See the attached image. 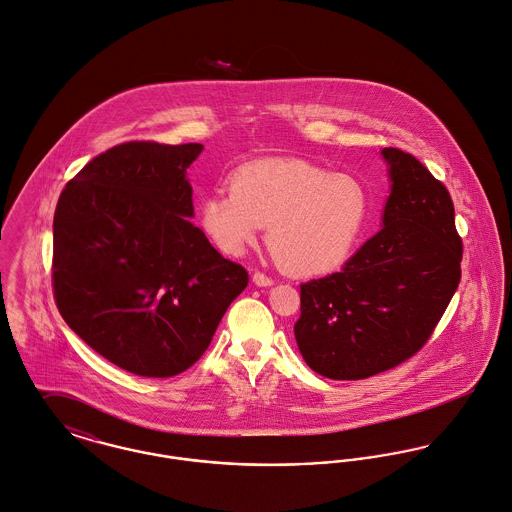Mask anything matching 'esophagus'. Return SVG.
I'll use <instances>...</instances> for the list:
<instances>
[{
    "instance_id": "34e87169",
    "label": "esophagus",
    "mask_w": 512,
    "mask_h": 512,
    "mask_svg": "<svg viewBox=\"0 0 512 512\" xmlns=\"http://www.w3.org/2000/svg\"><path fill=\"white\" fill-rule=\"evenodd\" d=\"M253 283L257 284V286H271L275 281H273L269 275H265V273L257 271V273L253 275Z\"/></svg>"
}]
</instances>
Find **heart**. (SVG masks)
<instances>
[{
  "label": "heart",
  "mask_w": 512,
  "mask_h": 512,
  "mask_svg": "<svg viewBox=\"0 0 512 512\" xmlns=\"http://www.w3.org/2000/svg\"><path fill=\"white\" fill-rule=\"evenodd\" d=\"M371 216L367 186L300 159L245 165L200 204L208 237L228 255H241L261 229L277 263L292 275H324L341 267Z\"/></svg>",
  "instance_id": "heart-1"
}]
</instances>
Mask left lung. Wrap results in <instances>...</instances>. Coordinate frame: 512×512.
<instances>
[{"label":"left lung","mask_w":512,"mask_h":512,"mask_svg":"<svg viewBox=\"0 0 512 512\" xmlns=\"http://www.w3.org/2000/svg\"><path fill=\"white\" fill-rule=\"evenodd\" d=\"M381 153L393 180L383 228L340 273L300 284L294 338L308 367L328 379H367L418 353L461 279L448 188L410 153Z\"/></svg>","instance_id":"8db88e82"}]
</instances>
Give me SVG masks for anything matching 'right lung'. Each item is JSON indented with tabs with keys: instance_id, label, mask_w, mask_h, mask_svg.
<instances>
[{
	"instance_id": "add662e5",
	"label": "right lung",
	"mask_w": 512,
	"mask_h": 512,
	"mask_svg": "<svg viewBox=\"0 0 512 512\" xmlns=\"http://www.w3.org/2000/svg\"><path fill=\"white\" fill-rule=\"evenodd\" d=\"M200 143L129 141L92 159L58 198L53 290L64 322L141 377H172L208 349L249 283L194 216L186 169Z\"/></svg>"
}]
</instances>
